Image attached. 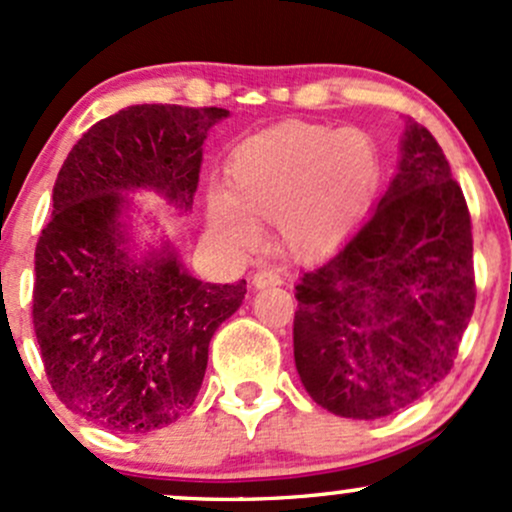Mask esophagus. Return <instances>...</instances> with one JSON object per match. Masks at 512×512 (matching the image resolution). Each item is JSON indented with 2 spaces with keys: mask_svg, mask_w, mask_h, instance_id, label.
<instances>
[{
  "mask_svg": "<svg viewBox=\"0 0 512 512\" xmlns=\"http://www.w3.org/2000/svg\"><path fill=\"white\" fill-rule=\"evenodd\" d=\"M281 284V276L272 272V269H260L252 276V286L255 289H269V286H279Z\"/></svg>",
  "mask_w": 512,
  "mask_h": 512,
  "instance_id": "1",
  "label": "esophagus"
}]
</instances>
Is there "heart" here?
Listing matches in <instances>:
<instances>
[{"mask_svg":"<svg viewBox=\"0 0 512 512\" xmlns=\"http://www.w3.org/2000/svg\"><path fill=\"white\" fill-rule=\"evenodd\" d=\"M383 175L380 146L363 129L284 122L252 134L228 161V192L211 190V231L231 248L257 238L252 219L274 221L281 248L322 260L361 223Z\"/></svg>","mask_w":512,"mask_h":512,"instance_id":"b5f03b06","label":"heart"}]
</instances>
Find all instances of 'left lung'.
<instances>
[{"mask_svg":"<svg viewBox=\"0 0 512 512\" xmlns=\"http://www.w3.org/2000/svg\"><path fill=\"white\" fill-rule=\"evenodd\" d=\"M472 221L433 134L407 120L370 219L296 286L293 358L315 404L373 421L450 373L474 313Z\"/></svg>","mask_w":512,"mask_h":512,"instance_id":"obj_1","label":"left lung"}]
</instances>
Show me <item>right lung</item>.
<instances>
[{
    "label": "right lung",
    "mask_w": 512,
    "mask_h": 512,
    "mask_svg": "<svg viewBox=\"0 0 512 512\" xmlns=\"http://www.w3.org/2000/svg\"><path fill=\"white\" fill-rule=\"evenodd\" d=\"M226 117L132 105L88 129L57 173L35 248V337L64 407L113 433L156 431L192 407L211 337L248 291L199 281L170 240L139 250L129 233V192L192 211L204 139Z\"/></svg>",
    "instance_id": "1"
}]
</instances>
